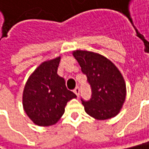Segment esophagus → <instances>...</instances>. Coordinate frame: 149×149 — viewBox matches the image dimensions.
I'll use <instances>...</instances> for the list:
<instances>
[{"label": "esophagus", "mask_w": 149, "mask_h": 149, "mask_svg": "<svg viewBox=\"0 0 149 149\" xmlns=\"http://www.w3.org/2000/svg\"><path fill=\"white\" fill-rule=\"evenodd\" d=\"M73 92H74L75 94L78 97V96H79V93H80V88H79V87H76L75 89L73 90Z\"/></svg>", "instance_id": "esophagus-1"}]
</instances>
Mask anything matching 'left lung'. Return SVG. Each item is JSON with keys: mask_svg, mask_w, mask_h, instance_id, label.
Returning <instances> with one entry per match:
<instances>
[{"mask_svg": "<svg viewBox=\"0 0 149 149\" xmlns=\"http://www.w3.org/2000/svg\"><path fill=\"white\" fill-rule=\"evenodd\" d=\"M72 55L91 86V99L82 100L86 113L100 120L117 116L127 95L126 83L118 68L98 53L77 49Z\"/></svg>", "mask_w": 149, "mask_h": 149, "instance_id": "left-lung-1", "label": "left lung"}]
</instances>
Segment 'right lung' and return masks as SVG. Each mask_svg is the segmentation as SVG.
<instances>
[{"label": "right lung", "instance_id": "1", "mask_svg": "<svg viewBox=\"0 0 149 149\" xmlns=\"http://www.w3.org/2000/svg\"><path fill=\"white\" fill-rule=\"evenodd\" d=\"M61 56L44 61L29 76L22 93L27 116L37 126L56 124L65 112L68 101L77 98L68 90L65 79L57 74Z\"/></svg>", "mask_w": 149, "mask_h": 149}]
</instances>
